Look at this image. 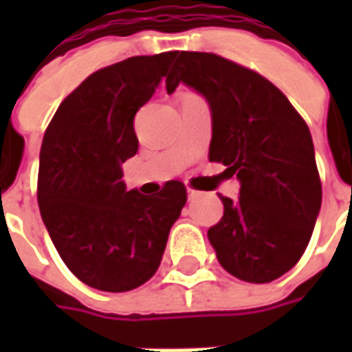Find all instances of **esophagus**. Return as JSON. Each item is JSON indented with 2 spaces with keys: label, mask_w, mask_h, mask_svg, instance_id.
<instances>
[{
  "label": "esophagus",
  "mask_w": 352,
  "mask_h": 352,
  "mask_svg": "<svg viewBox=\"0 0 352 352\" xmlns=\"http://www.w3.org/2000/svg\"><path fill=\"white\" fill-rule=\"evenodd\" d=\"M198 198V192L196 190H188V199H194Z\"/></svg>",
  "instance_id": "34e87169"
}]
</instances>
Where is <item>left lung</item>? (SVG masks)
<instances>
[{
	"label": "left lung",
	"mask_w": 352,
	"mask_h": 352,
	"mask_svg": "<svg viewBox=\"0 0 352 352\" xmlns=\"http://www.w3.org/2000/svg\"><path fill=\"white\" fill-rule=\"evenodd\" d=\"M179 82L209 103V160L241 184L207 232L217 258L247 283L277 279L302 258L322 201L309 128L275 85L217 54L181 52L168 94Z\"/></svg>",
	"instance_id": "left-lung-1"
}]
</instances>
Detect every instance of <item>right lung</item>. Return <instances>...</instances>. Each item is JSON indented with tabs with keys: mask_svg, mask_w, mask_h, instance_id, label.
Returning a JSON list of instances; mask_svg holds the SVG:
<instances>
[{
	"mask_svg": "<svg viewBox=\"0 0 352 352\" xmlns=\"http://www.w3.org/2000/svg\"><path fill=\"white\" fill-rule=\"evenodd\" d=\"M177 52L133 56L92 73L58 107L43 138L37 199L58 254L88 287L126 292L153 277L184 184L158 196L126 190L122 164L138 153L133 116Z\"/></svg>",
	"mask_w": 352,
	"mask_h": 352,
	"instance_id": "1",
	"label": "right lung"
}]
</instances>
